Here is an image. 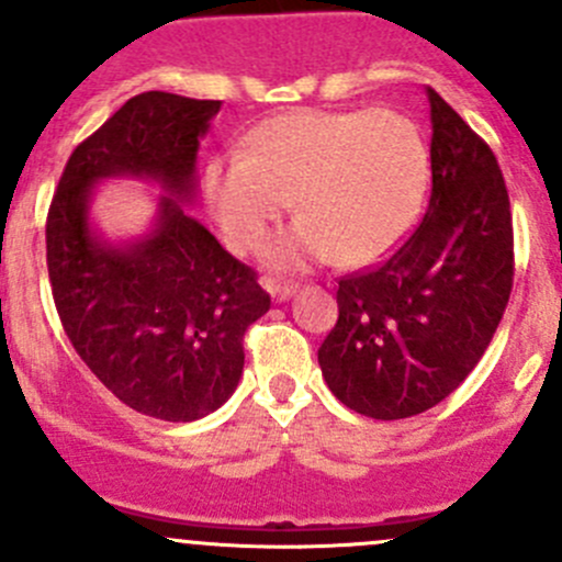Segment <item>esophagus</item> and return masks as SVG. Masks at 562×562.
Masks as SVG:
<instances>
[{"mask_svg": "<svg viewBox=\"0 0 562 562\" xmlns=\"http://www.w3.org/2000/svg\"><path fill=\"white\" fill-rule=\"evenodd\" d=\"M266 291L271 293V299H274V302H288V299L293 296V293H296V285H293V282H266Z\"/></svg>", "mask_w": 562, "mask_h": 562, "instance_id": "obj_1", "label": "esophagus"}]
</instances>
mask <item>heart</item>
Masks as SVG:
<instances>
[{
  "label": "heart",
  "instance_id": "heart-1",
  "mask_svg": "<svg viewBox=\"0 0 562 562\" xmlns=\"http://www.w3.org/2000/svg\"><path fill=\"white\" fill-rule=\"evenodd\" d=\"M427 187V138L391 108L282 113L203 173L209 214L234 252L258 247L293 198L299 220L263 249L271 269L378 263L413 231Z\"/></svg>",
  "mask_w": 562,
  "mask_h": 562
}]
</instances>
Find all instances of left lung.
I'll return each instance as SVG.
<instances>
[{
  "mask_svg": "<svg viewBox=\"0 0 562 562\" xmlns=\"http://www.w3.org/2000/svg\"><path fill=\"white\" fill-rule=\"evenodd\" d=\"M432 195L416 234L378 269L342 277L317 350L331 394L361 416L429 411L473 372L514 282L506 181L490 146L427 89Z\"/></svg>",
  "mask_w": 562,
  "mask_h": 562,
  "instance_id": "obj_1",
  "label": "left lung"
}]
</instances>
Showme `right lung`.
Listing matches in <instances>:
<instances>
[{"instance_id":"obj_1","label":"right lung","mask_w":562,"mask_h":562,"mask_svg":"<svg viewBox=\"0 0 562 562\" xmlns=\"http://www.w3.org/2000/svg\"><path fill=\"white\" fill-rule=\"evenodd\" d=\"M220 105L171 92L130 98L76 146L45 223L72 348L111 394L160 422H195L231 400L245 370L241 337L271 304L255 271L190 214L198 149ZM108 178L164 190L135 240H108L93 223L91 201Z\"/></svg>"}]
</instances>
